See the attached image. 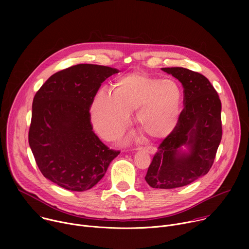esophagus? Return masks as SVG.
Segmentation results:
<instances>
[{
  "mask_svg": "<svg viewBox=\"0 0 249 249\" xmlns=\"http://www.w3.org/2000/svg\"><path fill=\"white\" fill-rule=\"evenodd\" d=\"M136 150H138V151H145L146 153L151 154V155L156 153V149L153 148V147H150V146H148V147H139Z\"/></svg>",
  "mask_w": 249,
  "mask_h": 249,
  "instance_id": "esophagus-1",
  "label": "esophagus"
}]
</instances>
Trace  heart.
I'll use <instances>...</instances> for the list:
<instances>
[{"label": "heart", "mask_w": 249, "mask_h": 249, "mask_svg": "<svg viewBox=\"0 0 249 249\" xmlns=\"http://www.w3.org/2000/svg\"><path fill=\"white\" fill-rule=\"evenodd\" d=\"M182 90L171 79L160 80L135 72L120 78L115 90L102 89L91 103V119L96 131L106 140L120 137L137 109L140 129L153 138L168 134L178 120Z\"/></svg>", "instance_id": "b5f03b06"}]
</instances>
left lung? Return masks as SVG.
<instances>
[{
  "label": "left lung",
  "mask_w": 249,
  "mask_h": 249,
  "mask_svg": "<svg viewBox=\"0 0 249 249\" xmlns=\"http://www.w3.org/2000/svg\"><path fill=\"white\" fill-rule=\"evenodd\" d=\"M161 70L182 84L184 108L159 146L145 179L153 188L172 189L192 183L212 167L223 135L222 103L205 76L180 67ZM183 145L188 152L181 150Z\"/></svg>",
  "instance_id": "1"
}]
</instances>
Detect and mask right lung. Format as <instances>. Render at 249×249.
I'll return each mask as SVG.
<instances>
[{"instance_id":"obj_1","label":"right lung","mask_w":249,"mask_h":249,"mask_svg":"<svg viewBox=\"0 0 249 249\" xmlns=\"http://www.w3.org/2000/svg\"><path fill=\"white\" fill-rule=\"evenodd\" d=\"M114 68L79 64L52 75L35 93L28 143L41 173L71 191H87L120 154L92 131L90 105Z\"/></svg>"}]
</instances>
